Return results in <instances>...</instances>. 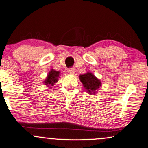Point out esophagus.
<instances>
[{
	"label": "esophagus",
	"instance_id": "obj_1",
	"mask_svg": "<svg viewBox=\"0 0 148 148\" xmlns=\"http://www.w3.org/2000/svg\"><path fill=\"white\" fill-rule=\"evenodd\" d=\"M67 72H69V74H74V73L76 72V71H75V69H74V68H69L68 69H67Z\"/></svg>",
	"mask_w": 148,
	"mask_h": 148
}]
</instances>
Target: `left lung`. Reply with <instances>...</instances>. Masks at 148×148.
Returning <instances> with one entry per match:
<instances>
[{
    "label": "left lung",
    "instance_id": "1",
    "mask_svg": "<svg viewBox=\"0 0 148 148\" xmlns=\"http://www.w3.org/2000/svg\"><path fill=\"white\" fill-rule=\"evenodd\" d=\"M80 81L83 83V87L88 93L96 94L98 89L100 88L101 82L91 72H87L86 74H81L79 76Z\"/></svg>",
    "mask_w": 148,
    "mask_h": 148
}]
</instances>
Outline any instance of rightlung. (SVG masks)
Wrapping results in <instances>:
<instances>
[{"label": "right lung", "mask_w": 148, "mask_h": 148, "mask_svg": "<svg viewBox=\"0 0 148 148\" xmlns=\"http://www.w3.org/2000/svg\"><path fill=\"white\" fill-rule=\"evenodd\" d=\"M60 76V72L54 70V69H51L50 72L48 73L47 78H46L44 83L46 85L48 86H53L54 83H56L58 81V78Z\"/></svg>", "instance_id": "1"}]
</instances>
